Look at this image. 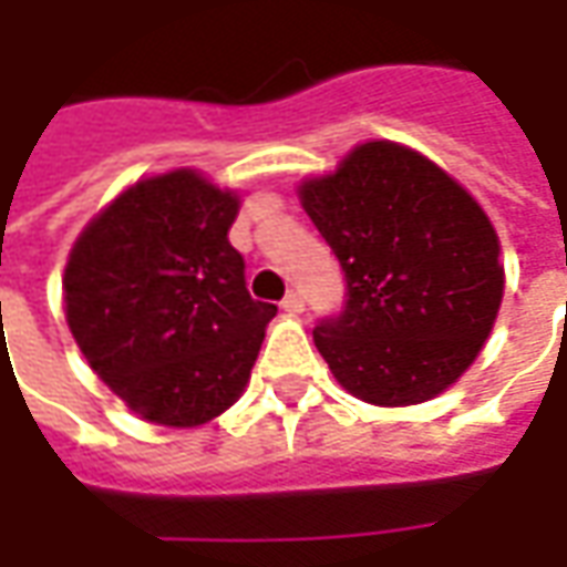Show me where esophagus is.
<instances>
[{
	"label": "esophagus",
	"mask_w": 567,
	"mask_h": 567,
	"mask_svg": "<svg viewBox=\"0 0 567 567\" xmlns=\"http://www.w3.org/2000/svg\"><path fill=\"white\" fill-rule=\"evenodd\" d=\"M280 309L290 312V316H302V312H306V299L299 293H287V299L280 302Z\"/></svg>",
	"instance_id": "obj_1"
}]
</instances>
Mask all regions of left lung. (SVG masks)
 Instances as JSON below:
<instances>
[{"label": "left lung", "instance_id": "left-lung-1", "mask_svg": "<svg viewBox=\"0 0 567 567\" xmlns=\"http://www.w3.org/2000/svg\"><path fill=\"white\" fill-rule=\"evenodd\" d=\"M299 202L338 255L347 306L318 321V353L375 406L432 401L489 338L505 268L498 236L461 183L413 147L357 144Z\"/></svg>", "mask_w": 567, "mask_h": 567}]
</instances>
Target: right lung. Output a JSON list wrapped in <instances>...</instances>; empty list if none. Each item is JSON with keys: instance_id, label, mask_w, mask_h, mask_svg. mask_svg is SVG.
Here are the masks:
<instances>
[{"instance_id": "add662e5", "label": "right lung", "mask_w": 567, "mask_h": 567, "mask_svg": "<svg viewBox=\"0 0 567 567\" xmlns=\"http://www.w3.org/2000/svg\"><path fill=\"white\" fill-rule=\"evenodd\" d=\"M236 214V192L183 166L125 188L69 251V331L147 423H210L249 384L277 306L246 290V261L227 239Z\"/></svg>"}]
</instances>
